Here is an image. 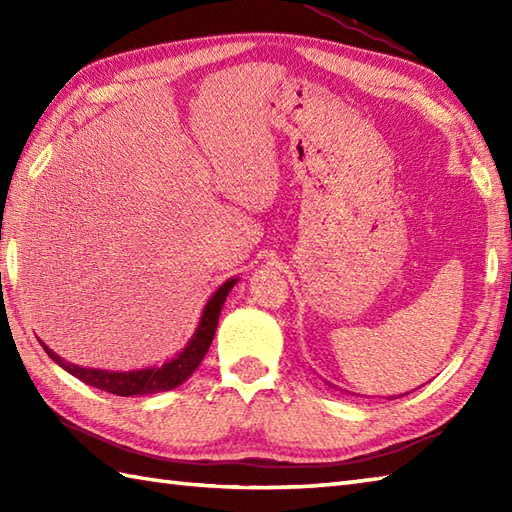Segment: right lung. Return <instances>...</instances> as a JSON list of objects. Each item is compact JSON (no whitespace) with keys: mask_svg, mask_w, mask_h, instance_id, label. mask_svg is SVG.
I'll return each instance as SVG.
<instances>
[{"mask_svg":"<svg viewBox=\"0 0 512 512\" xmlns=\"http://www.w3.org/2000/svg\"><path fill=\"white\" fill-rule=\"evenodd\" d=\"M235 284L237 279H228L215 290V295L206 301L202 319L198 323V328H195L187 347H184L176 358L162 363L160 367L132 369V372H107V369H92V367H81V365L63 361V358L59 354H54L46 343L41 345L54 363L63 367L65 372H70L72 376L83 380V383L90 387L110 391V394H116V396H145V394H158V391H169L173 387L182 385L184 380L195 372V367L202 363L204 354L209 352L217 321H220L222 306L228 297V292L233 290Z\"/></svg>","mask_w":512,"mask_h":512,"instance_id":"right-lung-1","label":"right lung"}]
</instances>
